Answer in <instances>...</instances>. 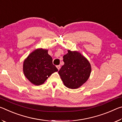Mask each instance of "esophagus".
Here are the masks:
<instances>
[{"instance_id": "1", "label": "esophagus", "mask_w": 122, "mask_h": 122, "mask_svg": "<svg viewBox=\"0 0 122 122\" xmlns=\"http://www.w3.org/2000/svg\"><path fill=\"white\" fill-rule=\"evenodd\" d=\"M56 68H57V69H58L59 71L60 69V65L56 66Z\"/></svg>"}]
</instances>
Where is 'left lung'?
<instances>
[{
	"label": "left lung",
	"instance_id": "1",
	"mask_svg": "<svg viewBox=\"0 0 122 122\" xmlns=\"http://www.w3.org/2000/svg\"><path fill=\"white\" fill-rule=\"evenodd\" d=\"M63 58L65 64L59 71L62 81L68 88L80 87L90 75L92 68L89 62L77 51L68 50Z\"/></svg>",
	"mask_w": 122,
	"mask_h": 122
}]
</instances>
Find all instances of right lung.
<instances>
[{"mask_svg": "<svg viewBox=\"0 0 122 122\" xmlns=\"http://www.w3.org/2000/svg\"><path fill=\"white\" fill-rule=\"evenodd\" d=\"M57 71L47 49H36L24 61V75L34 85L43 84L51 74Z\"/></svg>", "mask_w": 122, "mask_h": 122, "instance_id": "right-lung-1", "label": "right lung"}]
</instances>
